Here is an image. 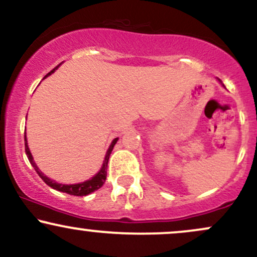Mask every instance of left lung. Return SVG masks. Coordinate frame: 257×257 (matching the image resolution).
Masks as SVG:
<instances>
[{
  "label": "left lung",
  "mask_w": 257,
  "mask_h": 257,
  "mask_svg": "<svg viewBox=\"0 0 257 257\" xmlns=\"http://www.w3.org/2000/svg\"><path fill=\"white\" fill-rule=\"evenodd\" d=\"M217 81H219V82H220V83H221V84H222V82H221V79H219V78H217ZM222 87H225V85H223V84H222Z\"/></svg>",
  "instance_id": "8db88e82"
}]
</instances>
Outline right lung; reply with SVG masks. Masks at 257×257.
<instances>
[{
	"label": "right lung",
	"instance_id": "add662e5",
	"mask_svg": "<svg viewBox=\"0 0 257 257\" xmlns=\"http://www.w3.org/2000/svg\"><path fill=\"white\" fill-rule=\"evenodd\" d=\"M59 67V66H58ZM58 67H55L53 71H51L48 73V75L46 76V77H48L51 73H53L55 71V70L58 69ZM44 77V78H46ZM26 118H28V116H26ZM118 141V138L113 139L111 143V145L108 146L107 151H106V155H105V158H104V163H102L101 168H100V170L98 173L95 174V175L93 176V178L85 180L83 182H78V184H59V182L55 181V180L53 179H49L48 176L44 175V174L41 172L40 168L37 167V164L35 163L34 161V157H32L31 152H30V149H29V145H28V139H26V133H25V152H26V156H28V159L29 162L31 163V166L35 168V170H36V173L38 174V176H40L41 179L43 180L44 182H46L47 185L49 186V187H52L53 190H57L59 192H64V193H67V194H71V196H88V194H90L91 192H94V191L99 190L100 187H101L102 185L105 184L106 181V175H107V163H108V158H110V155L112 152V150H113L114 145H116V143Z\"/></svg>",
	"mask_w": 257,
	"mask_h": 257
}]
</instances>
